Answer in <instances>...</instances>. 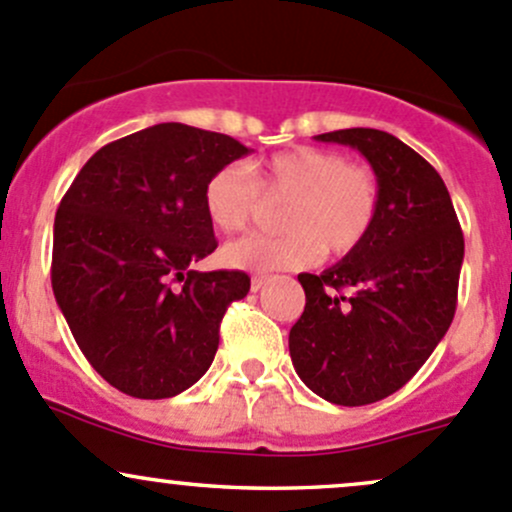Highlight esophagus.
Here are the masks:
<instances>
[{
    "mask_svg": "<svg viewBox=\"0 0 512 512\" xmlns=\"http://www.w3.org/2000/svg\"><path fill=\"white\" fill-rule=\"evenodd\" d=\"M265 284H267V277H262V274H255V277H252V282H250V289H252V292H260Z\"/></svg>",
    "mask_w": 512,
    "mask_h": 512,
    "instance_id": "esophagus-1",
    "label": "esophagus"
}]
</instances>
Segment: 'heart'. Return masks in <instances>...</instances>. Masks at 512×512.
<instances>
[{"label":"heart","instance_id":"1","mask_svg":"<svg viewBox=\"0 0 512 512\" xmlns=\"http://www.w3.org/2000/svg\"><path fill=\"white\" fill-rule=\"evenodd\" d=\"M267 198H287L279 213L282 235H250L223 247L233 270L274 272L314 265L321 252L346 257L358 250L380 211V188L363 166L321 147H294L265 159L252 176L238 164L218 169L203 191L208 220L238 233Z\"/></svg>","mask_w":512,"mask_h":512}]
</instances>
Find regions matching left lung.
I'll return each instance as SVG.
<instances>
[{
	"label": "left lung",
	"mask_w": 512,
	"mask_h": 512,
	"mask_svg": "<svg viewBox=\"0 0 512 512\" xmlns=\"http://www.w3.org/2000/svg\"><path fill=\"white\" fill-rule=\"evenodd\" d=\"M314 139L368 159L380 211L358 250L321 274H299L306 306L289 355L311 392L360 407L400 390L449 331L464 233L437 169L405 142L368 127Z\"/></svg>",
	"instance_id": "left-lung-1"
}]
</instances>
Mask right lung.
<instances>
[{"mask_svg": "<svg viewBox=\"0 0 512 512\" xmlns=\"http://www.w3.org/2000/svg\"><path fill=\"white\" fill-rule=\"evenodd\" d=\"M250 149L181 122L139 129L88 159L58 206L51 284L95 370L139 400H164L206 375L238 270L196 272L218 247L208 179Z\"/></svg>", "mask_w": 512, "mask_h": 512, "instance_id": "add662e5", "label": "right lung"}]
</instances>
